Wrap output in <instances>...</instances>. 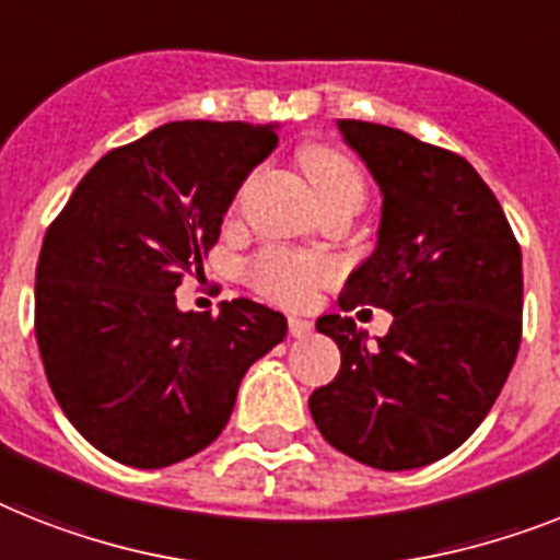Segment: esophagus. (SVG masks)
<instances>
[{"label":"esophagus","mask_w":560,"mask_h":560,"mask_svg":"<svg viewBox=\"0 0 560 560\" xmlns=\"http://www.w3.org/2000/svg\"><path fill=\"white\" fill-rule=\"evenodd\" d=\"M289 335L291 337H308L312 335V323L303 317H289Z\"/></svg>","instance_id":"esophagus-1"}]
</instances>
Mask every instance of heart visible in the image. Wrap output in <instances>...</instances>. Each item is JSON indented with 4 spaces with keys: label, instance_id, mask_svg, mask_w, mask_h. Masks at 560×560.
Instances as JSON below:
<instances>
[{
    "label": "heart",
    "instance_id": "heart-1",
    "mask_svg": "<svg viewBox=\"0 0 560 560\" xmlns=\"http://www.w3.org/2000/svg\"><path fill=\"white\" fill-rule=\"evenodd\" d=\"M300 163L306 168V177L312 179L320 202L331 200L349 188H363V179L352 160H346L335 148H306ZM331 277H335V262L326 257L280 252V248L260 254L252 266V283L257 285V291L277 303H285V306H306L314 298V291L323 283H329Z\"/></svg>",
    "mask_w": 560,
    "mask_h": 560
}]
</instances>
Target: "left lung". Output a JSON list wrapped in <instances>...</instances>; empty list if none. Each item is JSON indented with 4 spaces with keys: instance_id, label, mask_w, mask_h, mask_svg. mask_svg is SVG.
Masks as SVG:
<instances>
[{
    "instance_id": "obj_1",
    "label": "left lung",
    "mask_w": 560,
    "mask_h": 560,
    "mask_svg": "<svg viewBox=\"0 0 560 560\" xmlns=\"http://www.w3.org/2000/svg\"><path fill=\"white\" fill-rule=\"evenodd\" d=\"M381 188L377 246L349 275L340 308L392 314L374 337L346 314L317 317L340 372L314 389L320 435L360 464H435L480 427L521 343V246L501 202L464 156L389 125L337 119Z\"/></svg>"
}]
</instances>
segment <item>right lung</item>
Instances as JSON below:
<instances>
[{
	"mask_svg": "<svg viewBox=\"0 0 560 560\" xmlns=\"http://www.w3.org/2000/svg\"><path fill=\"white\" fill-rule=\"evenodd\" d=\"M277 125L165 122L88 171L36 262V343L65 418L119 464L160 469L225 429L243 374L289 323L246 298L179 312Z\"/></svg>",
	"mask_w": 560,
	"mask_h": 560,
	"instance_id": "add662e5",
	"label": "right lung"
}]
</instances>
